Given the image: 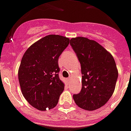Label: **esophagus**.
Wrapping results in <instances>:
<instances>
[{"instance_id":"1","label":"esophagus","mask_w":131,"mask_h":131,"mask_svg":"<svg viewBox=\"0 0 131 131\" xmlns=\"http://www.w3.org/2000/svg\"><path fill=\"white\" fill-rule=\"evenodd\" d=\"M69 81H70V79H67V82H69Z\"/></svg>"}]
</instances>
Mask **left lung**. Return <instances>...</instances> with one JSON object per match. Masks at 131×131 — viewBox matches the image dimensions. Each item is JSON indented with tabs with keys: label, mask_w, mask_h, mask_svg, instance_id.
<instances>
[{
	"label": "left lung",
	"mask_w": 131,
	"mask_h": 131,
	"mask_svg": "<svg viewBox=\"0 0 131 131\" xmlns=\"http://www.w3.org/2000/svg\"><path fill=\"white\" fill-rule=\"evenodd\" d=\"M77 54L82 73V88L73 95L75 102L81 109L94 111L103 106L112 96L118 78L113 57L95 40L85 37L70 40Z\"/></svg>",
	"instance_id": "obj_1"
}]
</instances>
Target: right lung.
<instances>
[{"instance_id":"1","label":"right lung","mask_w":131,"mask_h":131,"mask_svg":"<svg viewBox=\"0 0 131 131\" xmlns=\"http://www.w3.org/2000/svg\"><path fill=\"white\" fill-rule=\"evenodd\" d=\"M70 39L60 35L46 36L29 47L18 69L22 95L40 111L57 105L64 83L58 75V58L68 47Z\"/></svg>"}]
</instances>
